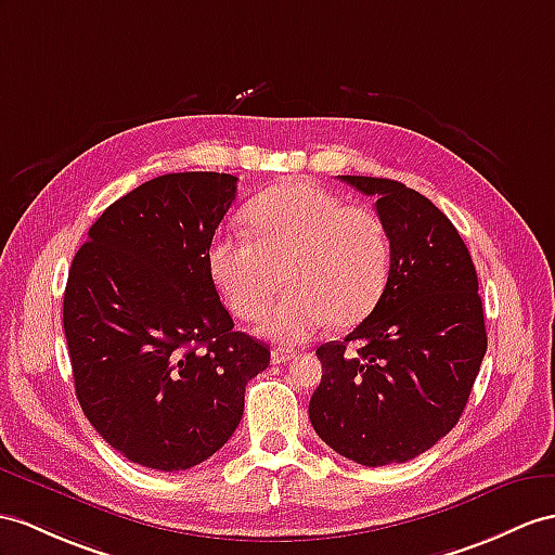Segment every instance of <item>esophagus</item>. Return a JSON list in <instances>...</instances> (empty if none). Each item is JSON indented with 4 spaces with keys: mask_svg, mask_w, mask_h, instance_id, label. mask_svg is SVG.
<instances>
[{
    "mask_svg": "<svg viewBox=\"0 0 555 555\" xmlns=\"http://www.w3.org/2000/svg\"><path fill=\"white\" fill-rule=\"evenodd\" d=\"M294 350H287V348H273L270 350V360H273V364H282V362H289L294 360Z\"/></svg>",
    "mask_w": 555,
    "mask_h": 555,
    "instance_id": "obj_1",
    "label": "esophagus"
}]
</instances>
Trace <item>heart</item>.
Returning <instances> with one entry per match:
<instances>
[{"label":"heart","mask_w":555,"mask_h":555,"mask_svg":"<svg viewBox=\"0 0 555 555\" xmlns=\"http://www.w3.org/2000/svg\"><path fill=\"white\" fill-rule=\"evenodd\" d=\"M249 237L211 240L207 268L228 308L256 320L282 282L287 294L261 322L270 339L301 344L322 324L348 327L386 287L390 242L367 207H346L322 188L282 183L245 211Z\"/></svg>","instance_id":"heart-1"}]
</instances>
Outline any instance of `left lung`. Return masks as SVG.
<instances>
[{
	"label": "left lung",
	"mask_w": 555,
	"mask_h": 555,
	"mask_svg": "<svg viewBox=\"0 0 555 555\" xmlns=\"http://www.w3.org/2000/svg\"><path fill=\"white\" fill-rule=\"evenodd\" d=\"M341 181L376 197L390 242L386 287L344 341L322 344L308 404L315 434L362 466L430 450L462 416L488 350L478 275L452 221L404 183Z\"/></svg>",
	"instance_id": "1"
}]
</instances>
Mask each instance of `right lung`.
Returning <instances> with one entry per match:
<instances>
[{"label":"right lung","instance_id":"obj_1","mask_svg":"<svg viewBox=\"0 0 555 555\" xmlns=\"http://www.w3.org/2000/svg\"><path fill=\"white\" fill-rule=\"evenodd\" d=\"M237 176L165 173L107 207L75 254L63 330L75 393L129 462L185 470L219 452L270 348L235 332L207 268Z\"/></svg>","mask_w":555,"mask_h":555}]
</instances>
